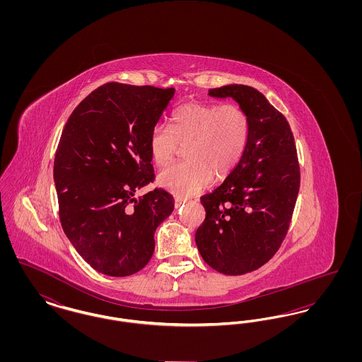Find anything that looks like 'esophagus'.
<instances>
[{
  "mask_svg": "<svg viewBox=\"0 0 362 362\" xmlns=\"http://www.w3.org/2000/svg\"><path fill=\"white\" fill-rule=\"evenodd\" d=\"M189 199L187 198H182V197H176L175 198V207L177 209V207L183 206L186 202H187Z\"/></svg>",
  "mask_w": 362,
  "mask_h": 362,
  "instance_id": "esophagus-1",
  "label": "esophagus"
}]
</instances>
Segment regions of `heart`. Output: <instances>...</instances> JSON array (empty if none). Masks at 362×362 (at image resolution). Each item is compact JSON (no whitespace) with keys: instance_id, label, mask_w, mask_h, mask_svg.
Here are the masks:
<instances>
[{"instance_id":"heart-1","label":"heart","mask_w":362,"mask_h":362,"mask_svg":"<svg viewBox=\"0 0 362 362\" xmlns=\"http://www.w3.org/2000/svg\"><path fill=\"white\" fill-rule=\"evenodd\" d=\"M250 121L235 103H187L171 117L170 127L156 124L149 136V153L156 165L173 160L179 146H186L187 161L167 167L158 173V185L180 195L206 189L213 177L232 173L245 152Z\"/></svg>"}]
</instances>
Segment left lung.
Returning <instances> with one entry per match:
<instances>
[{
    "mask_svg": "<svg viewBox=\"0 0 362 362\" xmlns=\"http://www.w3.org/2000/svg\"><path fill=\"white\" fill-rule=\"evenodd\" d=\"M232 98L245 111L250 137L224 183L201 197L206 217L195 243L210 267L226 276L254 272L274 257L285 239L300 189V165L291 126L255 88L209 90Z\"/></svg>",
    "mask_w": 362,
    "mask_h": 362,
    "instance_id": "8db88e82",
    "label": "left lung"
}]
</instances>
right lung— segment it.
<instances>
[{"label":"right lung","instance_id":"add662e5","mask_svg":"<svg viewBox=\"0 0 362 362\" xmlns=\"http://www.w3.org/2000/svg\"><path fill=\"white\" fill-rule=\"evenodd\" d=\"M173 88L107 83L71 112L54 158L59 220L86 263L110 276L144 269L155 232L173 211V197L155 189L149 136Z\"/></svg>","mask_w":362,"mask_h":362}]
</instances>
